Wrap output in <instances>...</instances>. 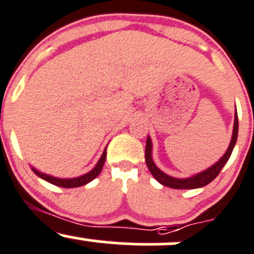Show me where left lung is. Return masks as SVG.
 Segmentation results:
<instances>
[{
  "mask_svg": "<svg viewBox=\"0 0 254 254\" xmlns=\"http://www.w3.org/2000/svg\"><path fill=\"white\" fill-rule=\"evenodd\" d=\"M237 136H238V117H237V110H236L232 139H231L230 146H228L227 151L225 152V155H223V156L221 157L216 164H213L211 167L198 172V174L193 175V176L186 177V179H177V177L170 176V175L165 174L164 171H161V170L155 165L154 160H152V141L151 139H150V136H147V140H146V147H145V161H146V165L147 167H149L152 176H154L160 184L164 185V186L170 187V189H177V190L198 189V187H203L206 186V185H208L211 181H213V180L217 177V175L220 174L222 167L225 166L226 162H227L228 159H230L231 154H232L233 147H235L236 141H237Z\"/></svg>",
  "mask_w": 254,
  "mask_h": 254,
  "instance_id": "1",
  "label": "left lung"
}]
</instances>
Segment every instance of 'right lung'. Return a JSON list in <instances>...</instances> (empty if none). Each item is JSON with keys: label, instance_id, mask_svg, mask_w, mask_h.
Here are the masks:
<instances>
[{"label": "right lung", "instance_id": "1", "mask_svg": "<svg viewBox=\"0 0 254 254\" xmlns=\"http://www.w3.org/2000/svg\"><path fill=\"white\" fill-rule=\"evenodd\" d=\"M105 159H107V147H105V150L103 151L102 156H100L99 161L97 162V165L94 166V169L90 170V171L87 172L85 175H82V176H78V177H73V179H59V177L51 176V175H47V174H44V172L38 171V170L34 169V167H32V170H33V172L37 175V176L41 177V179H43V180H46V181L51 182V184L56 185V186L70 189V187L83 186V185H87L88 182L93 181V180H94L95 177L100 174V172H102L103 166H104Z\"/></svg>", "mask_w": 254, "mask_h": 254}]
</instances>
